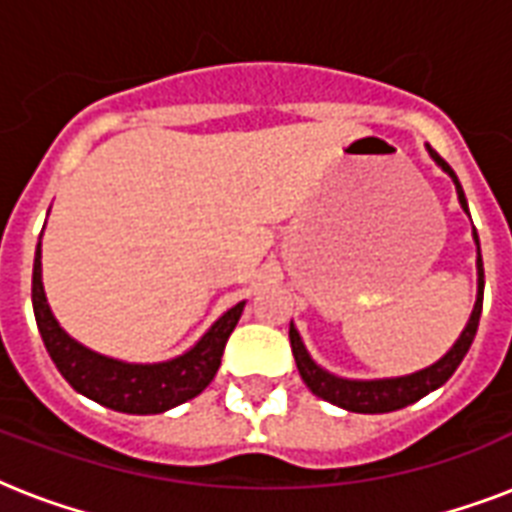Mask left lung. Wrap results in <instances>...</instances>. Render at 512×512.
I'll list each match as a JSON object with an SVG mask.
<instances>
[{
    "mask_svg": "<svg viewBox=\"0 0 512 512\" xmlns=\"http://www.w3.org/2000/svg\"><path fill=\"white\" fill-rule=\"evenodd\" d=\"M433 162L446 172V175L454 180V188H457V199H460L462 209L468 212V199H465V191H462L460 180L454 175V170L441 159V156L428 146ZM473 239L478 244V233L473 231ZM478 295L476 305H473V313H470L468 324L462 329L460 340L454 342L452 350L446 353L441 361H436L428 369H420V372L406 374V377H388V380H342L329 374L327 369H321L305 350L303 340L297 335L295 324H289V342H292V353H295V364L300 369V377L311 388V393H316L319 398L329 401V404L342 406L348 412L358 414H382V412H396V409H404V406L420 401L422 396H428L430 390L441 388L449 377L454 374V369L462 364V358L473 345V337L478 332V321H481V308H484V260H481V249H478Z\"/></svg>",
    "mask_w": 512,
    "mask_h": 512,
    "instance_id": "left-lung-1",
    "label": "left lung"
}]
</instances>
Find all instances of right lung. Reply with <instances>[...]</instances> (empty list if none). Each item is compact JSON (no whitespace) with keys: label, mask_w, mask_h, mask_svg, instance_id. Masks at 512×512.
<instances>
[{"label":"right lung","mask_w":512,"mask_h":512,"mask_svg":"<svg viewBox=\"0 0 512 512\" xmlns=\"http://www.w3.org/2000/svg\"><path fill=\"white\" fill-rule=\"evenodd\" d=\"M31 303L44 348L76 393L124 414H159L199 396L220 369L225 342L236 329L244 303L233 305L191 350L162 364H127L100 356L68 337L52 316L42 287V241L36 244Z\"/></svg>","instance_id":"1"}]
</instances>
